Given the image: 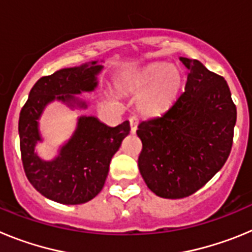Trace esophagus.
Instances as JSON below:
<instances>
[{
    "label": "esophagus",
    "mask_w": 252,
    "mask_h": 252,
    "mask_svg": "<svg viewBox=\"0 0 252 252\" xmlns=\"http://www.w3.org/2000/svg\"><path fill=\"white\" fill-rule=\"evenodd\" d=\"M128 121H130L131 132L135 133V132H136V128H137V124H139V120H137L136 116H131L130 119H128Z\"/></svg>",
    "instance_id": "1"
}]
</instances>
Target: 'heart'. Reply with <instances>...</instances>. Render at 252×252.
Masks as SVG:
<instances>
[{
	"label": "heart",
	"instance_id": "obj_1",
	"mask_svg": "<svg viewBox=\"0 0 252 252\" xmlns=\"http://www.w3.org/2000/svg\"><path fill=\"white\" fill-rule=\"evenodd\" d=\"M182 87V73L173 64L154 63L126 77L120 90L140 94L139 110L146 116H157L170 106Z\"/></svg>",
	"mask_w": 252,
	"mask_h": 252
}]
</instances>
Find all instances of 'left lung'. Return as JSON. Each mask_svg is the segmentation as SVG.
<instances>
[{"mask_svg": "<svg viewBox=\"0 0 252 252\" xmlns=\"http://www.w3.org/2000/svg\"><path fill=\"white\" fill-rule=\"evenodd\" d=\"M179 59L188 69L184 92L136 131L140 174L151 192L168 199L193 194L224 165L237 116L223 77L198 60Z\"/></svg>", "mask_w": 252, "mask_h": 252, "instance_id": "8db88e82", "label": "left lung"}]
</instances>
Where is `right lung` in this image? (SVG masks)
<instances>
[{
	"instance_id": "add662e5",
	"label": "right lung",
	"mask_w": 252,
	"mask_h": 252,
	"mask_svg": "<svg viewBox=\"0 0 252 252\" xmlns=\"http://www.w3.org/2000/svg\"><path fill=\"white\" fill-rule=\"evenodd\" d=\"M102 69L103 65L94 60L40 78L20 112V149L26 177L37 192L58 203L82 204L98 194L111 159L130 133L128 121L110 127L94 116H79L74 132L54 159H41L35 151L43 142L39 121L45 107L59 101L72 110H86L88 103L78 94L97 88Z\"/></svg>"
}]
</instances>
